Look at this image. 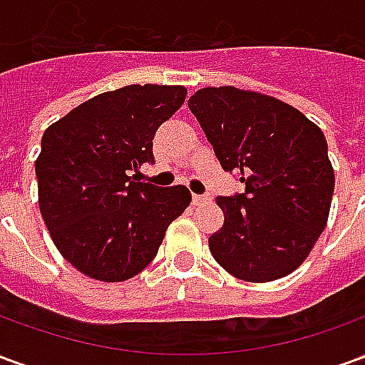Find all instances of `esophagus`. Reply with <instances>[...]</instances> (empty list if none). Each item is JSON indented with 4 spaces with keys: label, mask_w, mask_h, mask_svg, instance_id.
<instances>
[{
    "label": "esophagus",
    "mask_w": 365,
    "mask_h": 365,
    "mask_svg": "<svg viewBox=\"0 0 365 365\" xmlns=\"http://www.w3.org/2000/svg\"><path fill=\"white\" fill-rule=\"evenodd\" d=\"M191 201H193V205H201V203H205L207 195H197V193H193L191 195Z\"/></svg>",
    "instance_id": "34e87169"
}]
</instances>
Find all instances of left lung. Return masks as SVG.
<instances>
[{"instance_id": "1", "label": "left lung", "mask_w": 365, "mask_h": 365, "mask_svg": "<svg viewBox=\"0 0 365 365\" xmlns=\"http://www.w3.org/2000/svg\"><path fill=\"white\" fill-rule=\"evenodd\" d=\"M187 105L222 170L246 185L217 197L225 222L209 237L213 258L245 282L291 274L329 219L334 172L322 130L275 97L230 86L199 90Z\"/></svg>"}]
</instances>
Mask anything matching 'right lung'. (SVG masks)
I'll use <instances>...</instances> for the list:
<instances>
[{
  "instance_id": "right-lung-1",
  "label": "right lung",
  "mask_w": 365,
  "mask_h": 365,
  "mask_svg": "<svg viewBox=\"0 0 365 365\" xmlns=\"http://www.w3.org/2000/svg\"><path fill=\"white\" fill-rule=\"evenodd\" d=\"M185 93L183 86H127L91 97L44 130L35 164L41 215L60 254L88 277L140 274L190 205L183 185L130 178L154 164V135Z\"/></svg>"
}]
</instances>
